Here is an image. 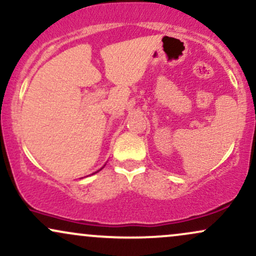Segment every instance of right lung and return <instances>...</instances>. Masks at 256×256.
Masks as SVG:
<instances>
[{
	"mask_svg": "<svg viewBox=\"0 0 256 256\" xmlns=\"http://www.w3.org/2000/svg\"><path fill=\"white\" fill-rule=\"evenodd\" d=\"M95 173H96V172H95Z\"/></svg>",
	"mask_w": 256,
	"mask_h": 256,
	"instance_id": "1",
	"label": "right lung"
}]
</instances>
